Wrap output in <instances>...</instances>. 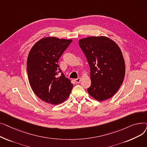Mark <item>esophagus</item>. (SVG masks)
I'll list each match as a JSON object with an SVG mask.
<instances>
[{
  "instance_id": "34e87169",
  "label": "esophagus",
  "mask_w": 147,
  "mask_h": 147,
  "mask_svg": "<svg viewBox=\"0 0 147 147\" xmlns=\"http://www.w3.org/2000/svg\"><path fill=\"white\" fill-rule=\"evenodd\" d=\"M74 81H75L76 83H80V82L81 81V78H78V79H74Z\"/></svg>"
}]
</instances>
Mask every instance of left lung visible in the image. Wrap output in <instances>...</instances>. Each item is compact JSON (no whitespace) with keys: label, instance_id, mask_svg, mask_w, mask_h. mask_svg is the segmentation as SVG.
<instances>
[{"label":"left lung","instance_id":"8db88e82","mask_svg":"<svg viewBox=\"0 0 147 147\" xmlns=\"http://www.w3.org/2000/svg\"><path fill=\"white\" fill-rule=\"evenodd\" d=\"M90 69L89 94L102 101L112 97L122 84L125 63L119 46L105 36H92L79 42Z\"/></svg>","mask_w":147,"mask_h":147}]
</instances>
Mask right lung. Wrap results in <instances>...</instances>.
Returning <instances> with one entry per match:
<instances>
[{"mask_svg":"<svg viewBox=\"0 0 147 147\" xmlns=\"http://www.w3.org/2000/svg\"><path fill=\"white\" fill-rule=\"evenodd\" d=\"M72 40L49 37L37 42L27 62L28 80L34 94L42 101L58 105L68 98L73 85L58 64Z\"/></svg>","mask_w":147,"mask_h":147,"instance_id":"add662e5","label":"right lung"}]
</instances>
